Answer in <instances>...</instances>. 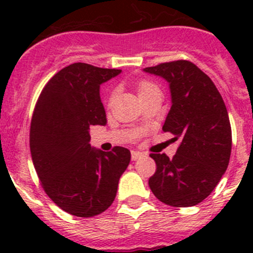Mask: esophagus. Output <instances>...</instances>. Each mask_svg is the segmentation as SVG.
<instances>
[{"instance_id":"1","label":"esophagus","mask_w":253,"mask_h":253,"mask_svg":"<svg viewBox=\"0 0 253 253\" xmlns=\"http://www.w3.org/2000/svg\"><path fill=\"white\" fill-rule=\"evenodd\" d=\"M142 157V153L138 151H131V160L133 161H137Z\"/></svg>"}]
</instances>
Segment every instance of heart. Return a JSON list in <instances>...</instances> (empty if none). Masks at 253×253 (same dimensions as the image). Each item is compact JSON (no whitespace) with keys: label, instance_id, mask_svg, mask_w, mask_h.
Masks as SVG:
<instances>
[{"label":"heart","instance_id":"heart-1","mask_svg":"<svg viewBox=\"0 0 253 253\" xmlns=\"http://www.w3.org/2000/svg\"><path fill=\"white\" fill-rule=\"evenodd\" d=\"M151 88H153V86L149 84H142L139 86V93H143V92H146V91L151 90Z\"/></svg>","mask_w":253,"mask_h":253}]
</instances>
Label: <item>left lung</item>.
Segmentation results:
<instances>
[{"mask_svg":"<svg viewBox=\"0 0 253 253\" xmlns=\"http://www.w3.org/2000/svg\"><path fill=\"white\" fill-rule=\"evenodd\" d=\"M169 82L171 109L163 130L180 139L176 154H151L157 169L149 178L154 196L171 207L202 203L215 189L229 163L232 130L227 107L213 81L189 60L147 67Z\"/></svg>","mask_w":253,"mask_h":253,"instance_id":"8db88e82","label":"left lung"}]
</instances>
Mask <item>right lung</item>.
I'll use <instances>...</instances> for the list:
<instances>
[{
    "mask_svg": "<svg viewBox=\"0 0 253 253\" xmlns=\"http://www.w3.org/2000/svg\"><path fill=\"white\" fill-rule=\"evenodd\" d=\"M122 69L73 63L45 84L30 126V152L46 195L62 210L90 218L113 204L130 151L91 147V125H106L100 86Z\"/></svg>",
    "mask_w": 253,
    "mask_h": 253,
    "instance_id": "right-lung-1",
    "label": "right lung"
}]
</instances>
